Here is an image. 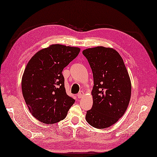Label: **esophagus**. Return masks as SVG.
<instances>
[{"mask_svg": "<svg viewBox=\"0 0 157 157\" xmlns=\"http://www.w3.org/2000/svg\"><path fill=\"white\" fill-rule=\"evenodd\" d=\"M84 96H85V93H84L83 91L79 92V93H78V94H77V97H78V98H82Z\"/></svg>", "mask_w": 157, "mask_h": 157, "instance_id": "esophagus-1", "label": "esophagus"}]
</instances>
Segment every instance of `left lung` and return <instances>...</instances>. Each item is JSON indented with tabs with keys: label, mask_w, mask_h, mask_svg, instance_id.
I'll return each instance as SVG.
<instances>
[{
	"label": "left lung",
	"mask_w": 157,
	"mask_h": 157,
	"mask_svg": "<svg viewBox=\"0 0 157 157\" xmlns=\"http://www.w3.org/2000/svg\"><path fill=\"white\" fill-rule=\"evenodd\" d=\"M93 71V107L86 121L97 128H108L123 116L131 96V82L124 61L112 48L97 47L84 50Z\"/></svg>",
	"instance_id": "obj_1"
}]
</instances>
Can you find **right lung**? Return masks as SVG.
<instances>
[{
	"label": "right lung",
	"mask_w": 157,
	"mask_h": 157,
	"mask_svg": "<svg viewBox=\"0 0 157 157\" xmlns=\"http://www.w3.org/2000/svg\"><path fill=\"white\" fill-rule=\"evenodd\" d=\"M81 51L78 47L51 44L38 51L22 77V95L30 113L45 124L63 120L75 99L68 96L62 72Z\"/></svg>",
	"instance_id": "obj_1"
}]
</instances>
